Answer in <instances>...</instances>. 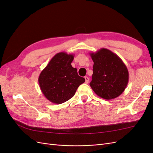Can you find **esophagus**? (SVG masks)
I'll list each match as a JSON object with an SVG mask.
<instances>
[{"label":"esophagus","mask_w":153,"mask_h":153,"mask_svg":"<svg viewBox=\"0 0 153 153\" xmlns=\"http://www.w3.org/2000/svg\"><path fill=\"white\" fill-rule=\"evenodd\" d=\"M84 78H85V83H86V84H88V83L89 82V77L85 76Z\"/></svg>","instance_id":"1"}]
</instances>
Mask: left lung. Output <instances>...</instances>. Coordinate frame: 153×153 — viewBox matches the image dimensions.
Segmentation results:
<instances>
[{
    "label": "left lung",
    "mask_w": 153,
    "mask_h": 153,
    "mask_svg": "<svg viewBox=\"0 0 153 153\" xmlns=\"http://www.w3.org/2000/svg\"><path fill=\"white\" fill-rule=\"evenodd\" d=\"M89 54L94 62L92 89L100 98L108 100L121 95L129 80L128 68L122 59L106 48Z\"/></svg>",
    "instance_id": "1"
}]
</instances>
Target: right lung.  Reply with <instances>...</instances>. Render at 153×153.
<instances>
[{
	"instance_id": "right-lung-1",
	"label": "right lung",
	"mask_w": 153,
	"mask_h": 153,
	"mask_svg": "<svg viewBox=\"0 0 153 153\" xmlns=\"http://www.w3.org/2000/svg\"><path fill=\"white\" fill-rule=\"evenodd\" d=\"M73 54L59 52L50 60L41 72L38 82L41 92L50 102L61 104L75 95L85 78L78 75L76 68L71 66Z\"/></svg>"
}]
</instances>
